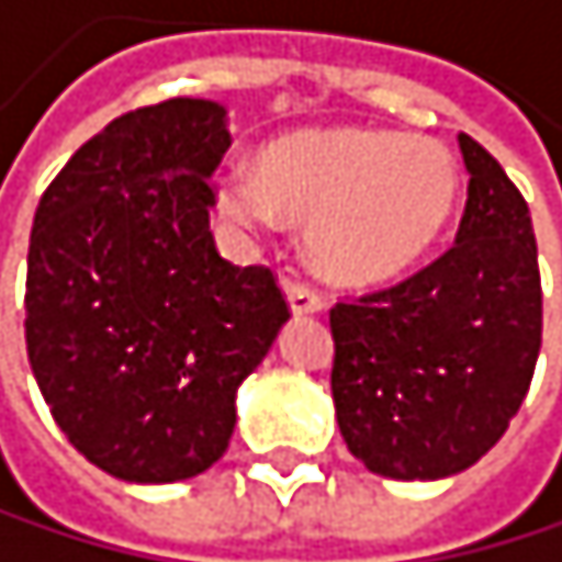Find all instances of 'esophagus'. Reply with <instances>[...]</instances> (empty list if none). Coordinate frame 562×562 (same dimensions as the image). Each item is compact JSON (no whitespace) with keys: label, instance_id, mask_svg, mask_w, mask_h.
<instances>
[{"label":"esophagus","instance_id":"1","mask_svg":"<svg viewBox=\"0 0 562 562\" xmlns=\"http://www.w3.org/2000/svg\"><path fill=\"white\" fill-rule=\"evenodd\" d=\"M284 295H288V305L295 315H318L326 308V299L299 278H284Z\"/></svg>","mask_w":562,"mask_h":562}]
</instances>
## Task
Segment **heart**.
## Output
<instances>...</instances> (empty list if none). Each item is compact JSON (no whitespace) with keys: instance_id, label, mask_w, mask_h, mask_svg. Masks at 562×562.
<instances>
[{"instance_id":"b5f03b06","label":"heart","mask_w":562,"mask_h":562,"mask_svg":"<svg viewBox=\"0 0 562 562\" xmlns=\"http://www.w3.org/2000/svg\"><path fill=\"white\" fill-rule=\"evenodd\" d=\"M460 171L432 136L394 130H305L271 144L257 171L229 168L220 205L236 226L278 215L308 223V257L342 284L398 274L446 226Z\"/></svg>"}]
</instances>
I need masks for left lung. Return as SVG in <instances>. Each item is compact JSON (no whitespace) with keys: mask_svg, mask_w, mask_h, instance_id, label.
Instances as JSON below:
<instances>
[{"mask_svg":"<svg viewBox=\"0 0 562 562\" xmlns=\"http://www.w3.org/2000/svg\"><path fill=\"white\" fill-rule=\"evenodd\" d=\"M457 144L470 175L457 244L329 312L339 432L371 474L394 481L474 467L526 402L542 342L529 205L477 139Z\"/></svg>","mask_w":562,"mask_h":562,"instance_id":"obj_1","label":"left lung"}]
</instances>
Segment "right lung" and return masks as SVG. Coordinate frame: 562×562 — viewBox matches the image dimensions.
<instances>
[{"mask_svg": "<svg viewBox=\"0 0 562 562\" xmlns=\"http://www.w3.org/2000/svg\"><path fill=\"white\" fill-rule=\"evenodd\" d=\"M226 109L168 99L75 150L33 215L26 353L75 450L130 484L209 470L288 302L271 267H233L209 229Z\"/></svg>", "mask_w": 562, "mask_h": 562, "instance_id": "add662e5", "label": "right lung"}]
</instances>
